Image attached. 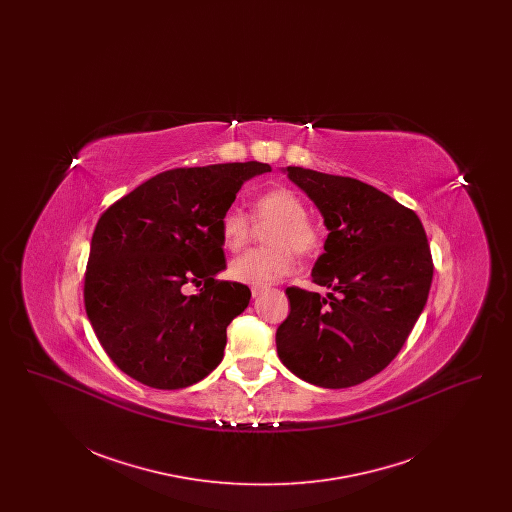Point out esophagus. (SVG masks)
<instances>
[{
    "label": "esophagus",
    "mask_w": 512,
    "mask_h": 512,
    "mask_svg": "<svg viewBox=\"0 0 512 512\" xmlns=\"http://www.w3.org/2000/svg\"><path fill=\"white\" fill-rule=\"evenodd\" d=\"M261 292H263V288H261V286H251V295H253V297L261 295Z\"/></svg>",
    "instance_id": "obj_1"
}]
</instances>
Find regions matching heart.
Listing matches in <instances>:
<instances>
[{
	"instance_id": "b5f03b06",
	"label": "heart",
	"mask_w": 512,
	"mask_h": 512,
	"mask_svg": "<svg viewBox=\"0 0 512 512\" xmlns=\"http://www.w3.org/2000/svg\"><path fill=\"white\" fill-rule=\"evenodd\" d=\"M305 201L290 188H272L255 197L251 219L272 222L267 249H251L230 263V276L242 284L270 286L292 274L295 253L311 255L320 247V232L307 217ZM220 242L228 251H240L249 242L251 222L240 209H228L219 220Z\"/></svg>"
}]
</instances>
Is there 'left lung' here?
Segmentation results:
<instances>
[{
	"label": "left lung",
	"instance_id": "left-lung-1",
	"mask_svg": "<svg viewBox=\"0 0 512 512\" xmlns=\"http://www.w3.org/2000/svg\"><path fill=\"white\" fill-rule=\"evenodd\" d=\"M313 199L328 238L311 272L332 292L288 288L290 315L276 330L284 365L320 388H351L382 372L420 317L434 276L416 213L349 176L288 167Z\"/></svg>",
	"mask_w": 512,
	"mask_h": 512
}]
</instances>
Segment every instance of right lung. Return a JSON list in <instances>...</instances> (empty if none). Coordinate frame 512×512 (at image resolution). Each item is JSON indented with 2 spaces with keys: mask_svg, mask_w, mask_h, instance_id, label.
Segmentation results:
<instances>
[{
  "mask_svg": "<svg viewBox=\"0 0 512 512\" xmlns=\"http://www.w3.org/2000/svg\"><path fill=\"white\" fill-rule=\"evenodd\" d=\"M270 165L224 163L161 172L99 217L84 274V307L101 347L157 390L203 380L222 361L228 324L251 292L226 268L219 220L245 180ZM186 283L203 285L186 296Z\"/></svg>",
  "mask_w": 512,
  "mask_h": 512,
  "instance_id": "1",
  "label": "right lung"
}]
</instances>
